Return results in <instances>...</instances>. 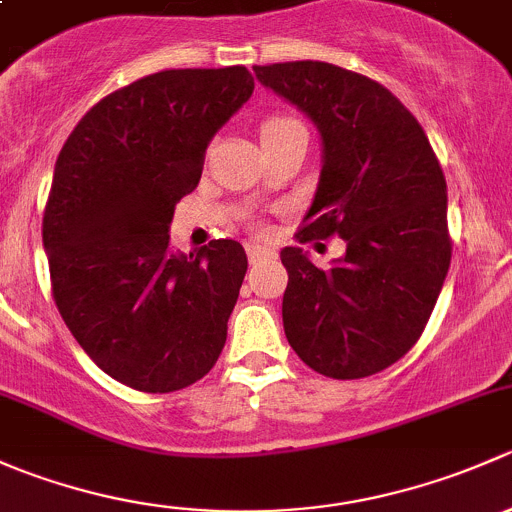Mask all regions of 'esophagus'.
Instances as JSON below:
<instances>
[{"label": "esophagus", "mask_w": 512, "mask_h": 512, "mask_svg": "<svg viewBox=\"0 0 512 512\" xmlns=\"http://www.w3.org/2000/svg\"><path fill=\"white\" fill-rule=\"evenodd\" d=\"M270 255H275V252H272L270 247L247 245V257H250V262H257V260H262V257H270Z\"/></svg>", "instance_id": "obj_1"}]
</instances>
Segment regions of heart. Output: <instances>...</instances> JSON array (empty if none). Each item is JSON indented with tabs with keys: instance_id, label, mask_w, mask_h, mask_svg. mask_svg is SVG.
Listing matches in <instances>:
<instances>
[{
	"instance_id": "obj_1",
	"label": "heart",
	"mask_w": 512,
	"mask_h": 512,
	"mask_svg": "<svg viewBox=\"0 0 512 512\" xmlns=\"http://www.w3.org/2000/svg\"><path fill=\"white\" fill-rule=\"evenodd\" d=\"M292 131H304L302 121H297V118L289 116V113H275V116H270L265 123H262L260 133H262V141H270V138H280Z\"/></svg>"
}]
</instances>
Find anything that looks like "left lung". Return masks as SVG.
<instances>
[{"mask_svg": "<svg viewBox=\"0 0 512 512\" xmlns=\"http://www.w3.org/2000/svg\"><path fill=\"white\" fill-rule=\"evenodd\" d=\"M322 133L324 165L297 242L342 237L329 270L302 247L287 267L289 347L329 379H364L396 364L426 329L451 265L441 163L414 113L379 81L324 61L255 66Z\"/></svg>", "mask_w": 512, "mask_h": 512, "instance_id": "1", "label": "left lung"}]
</instances>
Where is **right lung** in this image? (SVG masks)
<instances>
[{
	"mask_svg": "<svg viewBox=\"0 0 512 512\" xmlns=\"http://www.w3.org/2000/svg\"><path fill=\"white\" fill-rule=\"evenodd\" d=\"M252 89L245 66L143 76L89 108L56 158L41 223L51 294L98 369L136 391L185 389L225 347L245 250L170 255L168 227Z\"/></svg>",
	"mask_w": 512,
	"mask_h": 512,
	"instance_id": "1",
	"label": "right lung"
}]
</instances>
